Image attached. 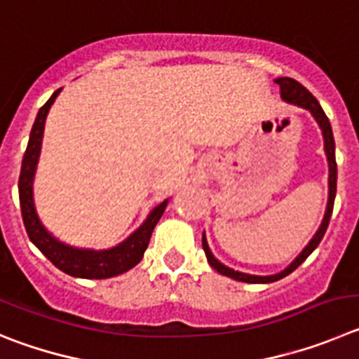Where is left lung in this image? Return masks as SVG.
I'll list each match as a JSON object with an SVG mask.
<instances>
[{
	"mask_svg": "<svg viewBox=\"0 0 359 359\" xmlns=\"http://www.w3.org/2000/svg\"><path fill=\"white\" fill-rule=\"evenodd\" d=\"M276 83H279L280 87V98L284 102L293 103V105H299L302 109H308L309 112L313 114V118L316 119V123L320 125L322 128V135H324V148H325V156H327V163H329V198H327V208H325V215L324 219H322L320 227L316 231V234L313 236L311 241L306 245V248L300 252L299 256L295 257V261H292L290 266H286L283 272L276 273V276H250V273H243V272H236L232 268L225 266V264L219 263L215 256L211 254L209 250V245L208 240H205V234H202V247L203 252H205V257H208L209 264L215 268L216 272L222 273L225 277H231V279L236 280H241V283H250V284H261V283H273V280H279L283 277L290 276V273L299 268L300 264L304 263L308 259V256L318 247V243L322 241L324 238L325 231H327V225H329V219H331L332 215V205H334V196H337V175H338V170H337V157H334V137H332V128L331 123H329L327 116L325 112L322 111L320 103L316 102L315 96L306 89L302 83H299L297 80L288 79V76H280V79L276 80Z\"/></svg>",
	"mask_w": 359,
	"mask_h": 359,
	"instance_id": "1",
	"label": "left lung"
}]
</instances>
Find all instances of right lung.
I'll return each mask as SVG.
<instances>
[{
	"mask_svg": "<svg viewBox=\"0 0 359 359\" xmlns=\"http://www.w3.org/2000/svg\"><path fill=\"white\" fill-rule=\"evenodd\" d=\"M60 91L62 89H57L43 107L39 109L37 118H35L34 127H32L30 132L27 151H25V157H22L21 173H19V203H21L22 224H25L32 243L64 273L73 277H82V279H109V277L128 272L130 268H134L143 259L144 250L150 243L151 232H154L157 222L163 216L168 200H164L157 208L151 209L143 225L137 231L132 232L123 243L107 248V250H89V248L69 247V245L53 238L44 229L37 212H35L32 182H34L35 168H37L39 154H41L44 121H46L48 111H50Z\"/></svg>",
	"mask_w": 359,
	"mask_h": 359,
	"instance_id": "1",
	"label": "right lung"
}]
</instances>
